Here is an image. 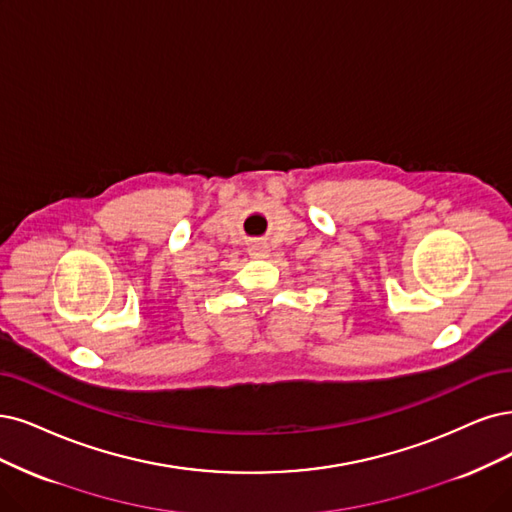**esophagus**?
I'll return each instance as SVG.
<instances>
[{
	"instance_id": "1",
	"label": "esophagus",
	"mask_w": 512,
	"mask_h": 512,
	"mask_svg": "<svg viewBox=\"0 0 512 512\" xmlns=\"http://www.w3.org/2000/svg\"><path fill=\"white\" fill-rule=\"evenodd\" d=\"M266 253H268V246H266V244L253 242V244L249 246V255H253V257H266Z\"/></svg>"
}]
</instances>
